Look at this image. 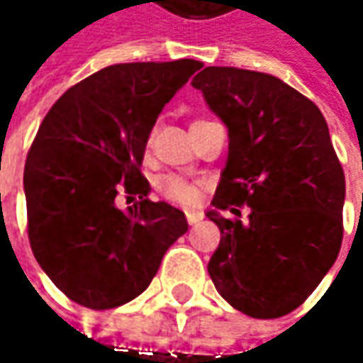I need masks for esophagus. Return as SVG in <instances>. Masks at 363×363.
<instances>
[{"label":"esophagus","mask_w":363,"mask_h":363,"mask_svg":"<svg viewBox=\"0 0 363 363\" xmlns=\"http://www.w3.org/2000/svg\"><path fill=\"white\" fill-rule=\"evenodd\" d=\"M202 218H203L202 212H194V210H188V212H186V220H188L189 226H194V224H198V222H200Z\"/></svg>","instance_id":"34e87169"}]
</instances>
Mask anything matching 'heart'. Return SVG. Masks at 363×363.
<instances>
[{
	"mask_svg": "<svg viewBox=\"0 0 363 363\" xmlns=\"http://www.w3.org/2000/svg\"><path fill=\"white\" fill-rule=\"evenodd\" d=\"M155 191L163 200L188 208L200 200V182L177 174H163L155 179Z\"/></svg>",
	"mask_w": 363,
	"mask_h": 363,
	"instance_id": "obj_1",
	"label": "heart"
}]
</instances>
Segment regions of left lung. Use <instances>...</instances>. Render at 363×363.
Returning a JSON list of instances; mask_svg holds the SVG:
<instances>
[{"instance_id":"8db88e82","label":"left lung","mask_w":363,"mask_h":363,"mask_svg":"<svg viewBox=\"0 0 363 363\" xmlns=\"http://www.w3.org/2000/svg\"><path fill=\"white\" fill-rule=\"evenodd\" d=\"M228 127V161L206 216L220 228L208 262L234 309L291 313L333 267L343 238L345 177L313 101L281 78L208 66L191 80ZM249 220L219 216L222 209Z\"/></svg>"}]
</instances>
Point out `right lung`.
Wrapping results in <instances>:
<instances>
[{
  "label": "right lung",
  "instance_id": "obj_1",
  "mask_svg": "<svg viewBox=\"0 0 363 363\" xmlns=\"http://www.w3.org/2000/svg\"><path fill=\"white\" fill-rule=\"evenodd\" d=\"M198 60L106 66L64 92L44 117L23 167L28 238L50 281L89 309L145 291L167 248L188 232L182 210L147 198L149 133ZM119 193L139 195L127 211Z\"/></svg>",
  "mask_w": 363,
  "mask_h": 363
}]
</instances>
